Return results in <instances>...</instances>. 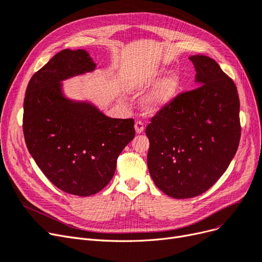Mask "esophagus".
Listing matches in <instances>:
<instances>
[{
	"label": "esophagus",
	"instance_id": "obj_1",
	"mask_svg": "<svg viewBox=\"0 0 262 262\" xmlns=\"http://www.w3.org/2000/svg\"><path fill=\"white\" fill-rule=\"evenodd\" d=\"M135 130H136L137 134H141L143 133L144 130V126H143V123L141 121H137L136 123H135Z\"/></svg>",
	"mask_w": 262,
	"mask_h": 262
}]
</instances>
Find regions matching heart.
<instances>
[{
  "label": "heart",
  "instance_id": "b5f03b06",
  "mask_svg": "<svg viewBox=\"0 0 262 262\" xmlns=\"http://www.w3.org/2000/svg\"><path fill=\"white\" fill-rule=\"evenodd\" d=\"M159 72L151 69H136L128 79V87L135 92H142L151 86L158 79ZM181 87L180 76L170 73L163 77L152 87L149 95L143 101V106L149 113H157L165 109L179 94Z\"/></svg>",
  "mask_w": 262,
  "mask_h": 262
}]
</instances>
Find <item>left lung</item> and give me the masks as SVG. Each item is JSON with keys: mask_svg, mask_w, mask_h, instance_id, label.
<instances>
[{"mask_svg": "<svg viewBox=\"0 0 262 262\" xmlns=\"http://www.w3.org/2000/svg\"><path fill=\"white\" fill-rule=\"evenodd\" d=\"M199 87L179 94L151 119L148 168L156 186L173 199L207 191L224 175L241 138L234 82L204 55L191 56Z\"/></svg>", "mask_w": 262, "mask_h": 262, "instance_id": "obj_1", "label": "left lung"}]
</instances>
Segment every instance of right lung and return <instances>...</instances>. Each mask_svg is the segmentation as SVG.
<instances>
[{
    "label": "right lung",
    "instance_id": "obj_1",
    "mask_svg": "<svg viewBox=\"0 0 262 262\" xmlns=\"http://www.w3.org/2000/svg\"><path fill=\"white\" fill-rule=\"evenodd\" d=\"M95 68L86 51L63 50L33 74L24 100L29 152L53 185L79 196L108 185L120 153L135 137L133 119H112L91 102L64 97L62 81Z\"/></svg>",
    "mask_w": 262,
    "mask_h": 262
}]
</instances>
